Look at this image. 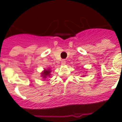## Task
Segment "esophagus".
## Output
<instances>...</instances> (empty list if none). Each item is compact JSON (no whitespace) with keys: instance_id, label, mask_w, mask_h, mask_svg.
Wrapping results in <instances>:
<instances>
[{"instance_id":"34e87169","label":"esophagus","mask_w":122,"mask_h":122,"mask_svg":"<svg viewBox=\"0 0 122 122\" xmlns=\"http://www.w3.org/2000/svg\"><path fill=\"white\" fill-rule=\"evenodd\" d=\"M65 63H66V60H65V59H63V60L61 61V65H65Z\"/></svg>"}]
</instances>
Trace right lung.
Here are the masks:
<instances>
[{"label":"right lung","instance_id":"obj_1","mask_svg":"<svg viewBox=\"0 0 122 122\" xmlns=\"http://www.w3.org/2000/svg\"><path fill=\"white\" fill-rule=\"evenodd\" d=\"M51 70L49 68L47 69H46V70H44V71L41 73L42 78H47V77H49L50 75H51Z\"/></svg>","mask_w":122,"mask_h":122}]
</instances>
